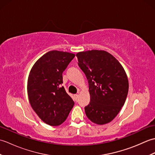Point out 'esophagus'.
Here are the masks:
<instances>
[{
    "instance_id": "esophagus-1",
    "label": "esophagus",
    "mask_w": 155,
    "mask_h": 155,
    "mask_svg": "<svg viewBox=\"0 0 155 155\" xmlns=\"http://www.w3.org/2000/svg\"><path fill=\"white\" fill-rule=\"evenodd\" d=\"M78 94H74V101H77V99H78Z\"/></svg>"
}]
</instances>
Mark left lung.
I'll use <instances>...</instances> for the list:
<instances>
[{
  "instance_id": "1",
  "label": "left lung",
  "mask_w": 155,
  "mask_h": 155,
  "mask_svg": "<svg viewBox=\"0 0 155 155\" xmlns=\"http://www.w3.org/2000/svg\"><path fill=\"white\" fill-rule=\"evenodd\" d=\"M76 56L88 82L91 101L84 107L87 117L97 124L110 123L128 94V81L123 66L104 51H83Z\"/></svg>"
}]
</instances>
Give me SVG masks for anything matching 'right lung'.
Instances as JSON below:
<instances>
[{
    "label": "right lung",
    "instance_id": "add662e5",
    "mask_svg": "<svg viewBox=\"0 0 155 155\" xmlns=\"http://www.w3.org/2000/svg\"><path fill=\"white\" fill-rule=\"evenodd\" d=\"M74 57L67 52L49 51L35 62L29 73V102L39 118L51 126L64 123L74 104L61 87L62 72Z\"/></svg>",
    "mask_w": 155,
    "mask_h": 155
}]
</instances>
